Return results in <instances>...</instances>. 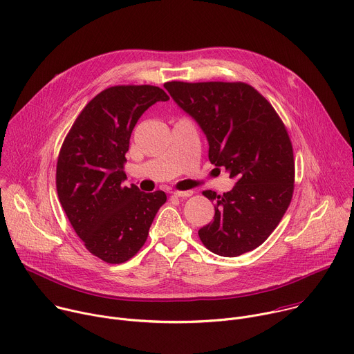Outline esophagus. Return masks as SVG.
I'll use <instances>...</instances> for the list:
<instances>
[{
	"mask_svg": "<svg viewBox=\"0 0 354 354\" xmlns=\"http://www.w3.org/2000/svg\"><path fill=\"white\" fill-rule=\"evenodd\" d=\"M172 194L175 196V197H180V198H185V197H189V196H192L193 194V192L192 190H182V192H178V190H175V192H172Z\"/></svg>",
	"mask_w": 354,
	"mask_h": 354,
	"instance_id": "1",
	"label": "esophagus"
}]
</instances>
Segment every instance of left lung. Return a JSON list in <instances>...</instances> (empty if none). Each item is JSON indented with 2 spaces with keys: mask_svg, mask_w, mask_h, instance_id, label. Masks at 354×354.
Returning a JSON list of instances; mask_svg holds the SVG:
<instances>
[{
  "mask_svg": "<svg viewBox=\"0 0 354 354\" xmlns=\"http://www.w3.org/2000/svg\"><path fill=\"white\" fill-rule=\"evenodd\" d=\"M175 104L205 133L209 160L235 186L216 200L214 218L198 230L213 254L235 258L263 243L284 216L294 189V157L273 106L243 82L164 84Z\"/></svg>",
  "mask_w": 354,
  "mask_h": 354,
  "instance_id": "1",
  "label": "left lung"
}]
</instances>
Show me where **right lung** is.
<instances>
[{
  "mask_svg": "<svg viewBox=\"0 0 354 354\" xmlns=\"http://www.w3.org/2000/svg\"><path fill=\"white\" fill-rule=\"evenodd\" d=\"M169 96L153 85H119L97 93L67 134L57 161L60 203L92 255L123 263L144 245L167 201L162 190L124 187L123 164L141 115Z\"/></svg>",
  "mask_w": 354,
  "mask_h": 354,
  "instance_id": "add662e5",
  "label": "right lung"
}]
</instances>
